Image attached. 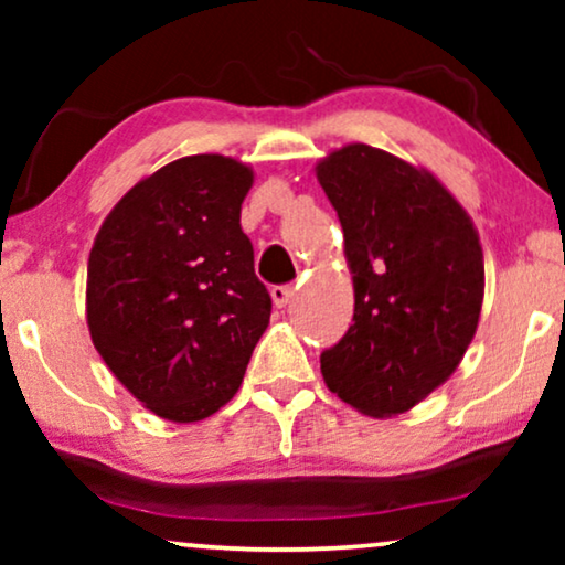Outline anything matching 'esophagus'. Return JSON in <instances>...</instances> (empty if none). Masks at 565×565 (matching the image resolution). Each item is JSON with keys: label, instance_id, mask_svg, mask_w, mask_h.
Segmentation results:
<instances>
[{"label": "esophagus", "instance_id": "esophagus-1", "mask_svg": "<svg viewBox=\"0 0 565 565\" xmlns=\"http://www.w3.org/2000/svg\"><path fill=\"white\" fill-rule=\"evenodd\" d=\"M269 296H273V303L277 308H285L292 298H296V288H292V285H275V288L269 290Z\"/></svg>", "mask_w": 565, "mask_h": 565}]
</instances>
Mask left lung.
Returning a JSON list of instances; mask_svg holds the SVG:
<instances>
[{"instance_id":"8db88e82","label":"left lung","mask_w":565,"mask_h":565,"mask_svg":"<svg viewBox=\"0 0 565 565\" xmlns=\"http://www.w3.org/2000/svg\"><path fill=\"white\" fill-rule=\"evenodd\" d=\"M316 177L354 285V323L321 352L323 383L360 414H404L473 342L486 285L478 231L429 169L367 143L331 151Z\"/></svg>"}]
</instances>
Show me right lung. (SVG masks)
I'll return each instance as SVG.
<instances>
[{
  "instance_id": "obj_1",
  "label": "right lung",
  "mask_w": 565,
  "mask_h": 565,
  "mask_svg": "<svg viewBox=\"0 0 565 565\" xmlns=\"http://www.w3.org/2000/svg\"><path fill=\"white\" fill-rule=\"evenodd\" d=\"M252 167L195 153L134 184L97 231L87 327L110 373L161 419L226 406L273 300L242 231Z\"/></svg>"
}]
</instances>
